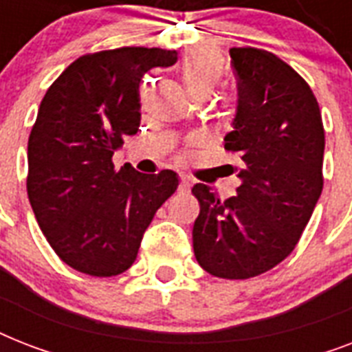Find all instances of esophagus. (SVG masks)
<instances>
[{"label":"esophagus","mask_w":352,"mask_h":352,"mask_svg":"<svg viewBox=\"0 0 352 352\" xmlns=\"http://www.w3.org/2000/svg\"><path fill=\"white\" fill-rule=\"evenodd\" d=\"M190 188H192V181H190L186 175H181V182H179V192L186 193V192H190Z\"/></svg>","instance_id":"34e87169"}]
</instances>
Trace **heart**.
<instances>
[{"mask_svg":"<svg viewBox=\"0 0 352 352\" xmlns=\"http://www.w3.org/2000/svg\"><path fill=\"white\" fill-rule=\"evenodd\" d=\"M223 76V60L217 52L210 49H199L182 58L181 78L190 95L206 93L219 84Z\"/></svg>","mask_w":352,"mask_h":352,"instance_id":"obj_1","label":"heart"}]
</instances>
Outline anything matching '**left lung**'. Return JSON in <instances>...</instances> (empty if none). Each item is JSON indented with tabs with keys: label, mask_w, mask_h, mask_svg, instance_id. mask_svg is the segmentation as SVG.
Masks as SVG:
<instances>
[{
	"label": "left lung",
	"mask_w": 352,
	"mask_h": 352,
	"mask_svg": "<svg viewBox=\"0 0 352 352\" xmlns=\"http://www.w3.org/2000/svg\"><path fill=\"white\" fill-rule=\"evenodd\" d=\"M230 58L237 102L225 149L239 159L241 184L226 201L192 188L193 252L212 276L248 279L283 261L305 230L322 195L325 133L311 87L283 60L252 47Z\"/></svg>",
	"instance_id": "8db88e82"
}]
</instances>
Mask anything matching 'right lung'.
Instances as JSON below:
<instances>
[{"mask_svg": "<svg viewBox=\"0 0 352 352\" xmlns=\"http://www.w3.org/2000/svg\"><path fill=\"white\" fill-rule=\"evenodd\" d=\"M175 51L122 47L74 60L43 96L29 137L27 193L63 263L109 278L131 267L144 232L179 186L171 170H115L113 155L140 126L138 84Z\"/></svg>", "mask_w": 352, "mask_h": 352, "instance_id": "1", "label": "right lung"}]
</instances>
